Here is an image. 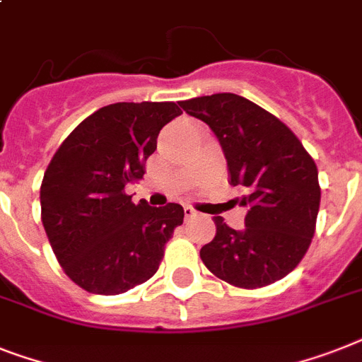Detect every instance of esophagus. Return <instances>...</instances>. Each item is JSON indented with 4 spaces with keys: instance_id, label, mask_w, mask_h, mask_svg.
<instances>
[{
    "instance_id": "1",
    "label": "esophagus",
    "mask_w": 362,
    "mask_h": 362,
    "mask_svg": "<svg viewBox=\"0 0 362 362\" xmlns=\"http://www.w3.org/2000/svg\"><path fill=\"white\" fill-rule=\"evenodd\" d=\"M184 216H186V219H193L197 216V211L191 206H184Z\"/></svg>"
}]
</instances>
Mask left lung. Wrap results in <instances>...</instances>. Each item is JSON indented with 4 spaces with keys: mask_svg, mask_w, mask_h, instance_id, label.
I'll return each mask as SVG.
<instances>
[{
    "mask_svg": "<svg viewBox=\"0 0 362 362\" xmlns=\"http://www.w3.org/2000/svg\"><path fill=\"white\" fill-rule=\"evenodd\" d=\"M219 139L230 184L243 191L245 227L216 216V238L201 249L204 266L238 288L286 277L313 242L320 210L318 169L301 141L260 105L232 93L180 102Z\"/></svg>",
    "mask_w": 362,
    "mask_h": 362,
    "instance_id": "left-lung-1",
    "label": "left lung"
}]
</instances>
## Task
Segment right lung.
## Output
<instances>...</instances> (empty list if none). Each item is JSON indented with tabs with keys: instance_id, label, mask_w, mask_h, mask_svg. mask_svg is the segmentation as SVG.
<instances>
[{
	"instance_id": "obj_1",
	"label": "right lung",
	"mask_w": 362,
	"mask_h": 362,
	"mask_svg": "<svg viewBox=\"0 0 362 362\" xmlns=\"http://www.w3.org/2000/svg\"><path fill=\"white\" fill-rule=\"evenodd\" d=\"M182 115L175 102L100 107L63 141L40 186L42 225L64 273L90 293L117 296L158 272L184 208L132 202L158 134Z\"/></svg>"
}]
</instances>
